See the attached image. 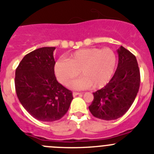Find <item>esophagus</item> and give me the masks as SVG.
I'll return each instance as SVG.
<instances>
[{
  "instance_id": "34e87169",
  "label": "esophagus",
  "mask_w": 154,
  "mask_h": 154,
  "mask_svg": "<svg viewBox=\"0 0 154 154\" xmlns=\"http://www.w3.org/2000/svg\"><path fill=\"white\" fill-rule=\"evenodd\" d=\"M80 94H81V93H78V92H74V93H73V96H74V97H76V96Z\"/></svg>"
}]
</instances>
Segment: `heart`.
Segmentation results:
<instances>
[{
	"mask_svg": "<svg viewBox=\"0 0 154 154\" xmlns=\"http://www.w3.org/2000/svg\"><path fill=\"white\" fill-rule=\"evenodd\" d=\"M117 64L116 54L111 48H91L75 51L67 59L57 60L54 73L61 84L67 85L80 74L83 75L70 84L75 89L92 87L100 88L109 83Z\"/></svg>",
	"mask_w": 154,
	"mask_h": 154,
	"instance_id": "1",
	"label": "heart"
}]
</instances>
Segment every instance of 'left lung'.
Wrapping results in <instances>:
<instances>
[{"label":"left lung","mask_w":154,"mask_h":154,"mask_svg":"<svg viewBox=\"0 0 154 154\" xmlns=\"http://www.w3.org/2000/svg\"><path fill=\"white\" fill-rule=\"evenodd\" d=\"M119 64L116 73L103 88L93 93L89 109L94 117L115 120L127 112L140 87V70L136 57L121 46L117 50Z\"/></svg>","instance_id":"1"}]
</instances>
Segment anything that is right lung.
Wrapping results in <instances>:
<instances>
[{
	"label": "right lung",
	"instance_id": "obj_1",
	"mask_svg": "<svg viewBox=\"0 0 154 154\" xmlns=\"http://www.w3.org/2000/svg\"><path fill=\"white\" fill-rule=\"evenodd\" d=\"M43 47L24 56L16 69L15 89L23 108L42 122L59 120L68 111L72 92L57 82L53 51Z\"/></svg>",
	"mask_w": 154,
	"mask_h": 154
}]
</instances>
